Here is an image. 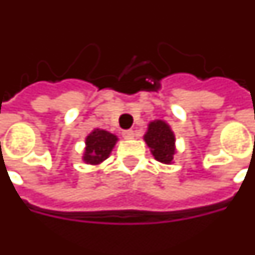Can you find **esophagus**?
I'll return each mask as SVG.
<instances>
[{
	"label": "esophagus",
	"mask_w": 255,
	"mask_h": 255,
	"mask_svg": "<svg viewBox=\"0 0 255 255\" xmlns=\"http://www.w3.org/2000/svg\"><path fill=\"white\" fill-rule=\"evenodd\" d=\"M122 135L124 139H131V138H133V131L132 129H124Z\"/></svg>",
	"instance_id": "esophagus-1"
}]
</instances>
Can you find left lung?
Wrapping results in <instances>:
<instances>
[{
	"mask_svg": "<svg viewBox=\"0 0 255 255\" xmlns=\"http://www.w3.org/2000/svg\"><path fill=\"white\" fill-rule=\"evenodd\" d=\"M145 142L157 161L164 164L172 163L175 154V136L167 123L161 120L150 123L145 133Z\"/></svg>",
	"mask_w": 255,
	"mask_h": 255,
	"instance_id": "1",
	"label": "left lung"
}]
</instances>
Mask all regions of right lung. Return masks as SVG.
I'll list each match as a JSON object with an SVG mask.
<instances>
[{
    "mask_svg": "<svg viewBox=\"0 0 255 255\" xmlns=\"http://www.w3.org/2000/svg\"><path fill=\"white\" fill-rule=\"evenodd\" d=\"M117 142V136L105 129L95 128L85 139L84 161L90 164H99L109 157L112 149Z\"/></svg>",
    "mask_w": 255,
    "mask_h": 255,
    "instance_id": "add662e5",
    "label": "right lung"
}]
</instances>
